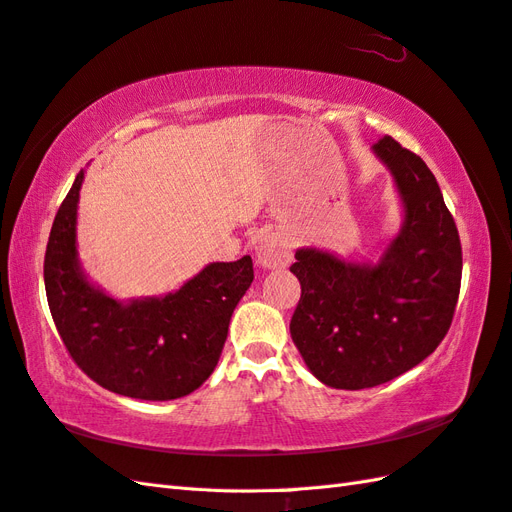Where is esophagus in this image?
I'll use <instances>...</instances> for the list:
<instances>
[{
  "mask_svg": "<svg viewBox=\"0 0 512 512\" xmlns=\"http://www.w3.org/2000/svg\"><path fill=\"white\" fill-rule=\"evenodd\" d=\"M257 261L264 268H285L292 261V246L279 235L261 237L257 246Z\"/></svg>",
  "mask_w": 512,
  "mask_h": 512,
  "instance_id": "1",
  "label": "esophagus"
}]
</instances>
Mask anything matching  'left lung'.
I'll return each mask as SVG.
<instances>
[{
  "mask_svg": "<svg viewBox=\"0 0 512 512\" xmlns=\"http://www.w3.org/2000/svg\"><path fill=\"white\" fill-rule=\"evenodd\" d=\"M373 150L406 207L382 261L360 266L301 248L290 266L301 281L292 340L320 382L344 390L386 384L434 353L454 320L462 279L456 222L430 168L388 135Z\"/></svg>",
  "mask_w": 512,
  "mask_h": 512,
  "instance_id": "8db88e82",
  "label": "left lung"
}]
</instances>
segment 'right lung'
Returning a JSON list of instances; mask_svg holds the SVG:
<instances>
[{"label": "right lung", "mask_w": 512, "mask_h": 512, "mask_svg": "<svg viewBox=\"0 0 512 512\" xmlns=\"http://www.w3.org/2000/svg\"><path fill=\"white\" fill-rule=\"evenodd\" d=\"M76 176L52 224L43 279L71 360L117 395L168 401L194 392L216 368L235 305L253 283V259L209 264L163 299L120 303L85 279L76 253Z\"/></svg>", "instance_id": "1"}]
</instances>
